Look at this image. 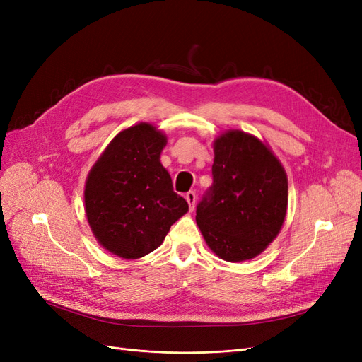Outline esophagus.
<instances>
[{
  "mask_svg": "<svg viewBox=\"0 0 362 362\" xmlns=\"http://www.w3.org/2000/svg\"><path fill=\"white\" fill-rule=\"evenodd\" d=\"M185 201H187V204H189L190 211H193L194 210V204H196V194H194V192H187V193H185Z\"/></svg>",
  "mask_w": 362,
  "mask_h": 362,
  "instance_id": "esophagus-1",
  "label": "esophagus"
}]
</instances>
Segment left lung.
Segmentation results:
<instances>
[{
	"mask_svg": "<svg viewBox=\"0 0 362 362\" xmlns=\"http://www.w3.org/2000/svg\"><path fill=\"white\" fill-rule=\"evenodd\" d=\"M211 172V187L196 206L208 247L225 261L255 258L286 221V170L259 139L231 129L214 140Z\"/></svg>",
	"mask_w": 362,
	"mask_h": 362,
	"instance_id": "obj_1",
	"label": "left lung"
}]
</instances>
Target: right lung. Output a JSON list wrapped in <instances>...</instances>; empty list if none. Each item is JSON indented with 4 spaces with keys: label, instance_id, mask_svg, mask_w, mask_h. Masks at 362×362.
<instances>
[{
    "label": "right lung",
    "instance_id": "obj_1",
    "mask_svg": "<svg viewBox=\"0 0 362 362\" xmlns=\"http://www.w3.org/2000/svg\"><path fill=\"white\" fill-rule=\"evenodd\" d=\"M166 144L154 125L129 127L110 141L87 177V221L98 243L120 258L136 259L156 250L189 211L160 163Z\"/></svg>",
    "mask_w": 362,
    "mask_h": 362
}]
</instances>
